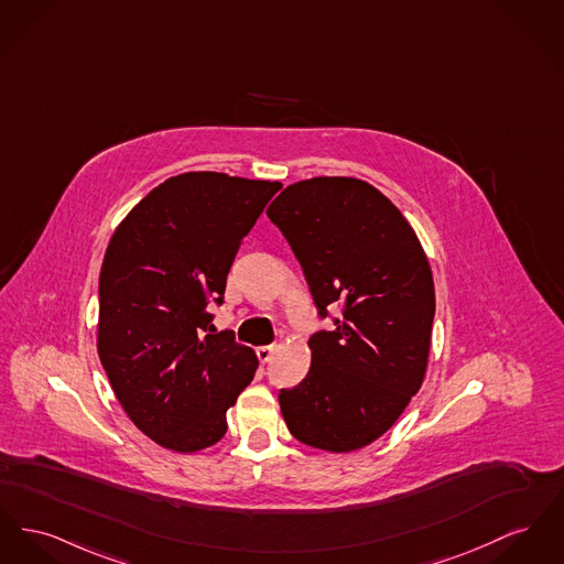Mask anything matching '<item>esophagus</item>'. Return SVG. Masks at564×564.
<instances>
[{
	"instance_id": "esophagus-1",
	"label": "esophagus",
	"mask_w": 564,
	"mask_h": 564,
	"mask_svg": "<svg viewBox=\"0 0 564 564\" xmlns=\"http://www.w3.org/2000/svg\"><path fill=\"white\" fill-rule=\"evenodd\" d=\"M274 351H276V347H274V345H262V347H258V349H256V354H258V358H260V362H262V365L272 360Z\"/></svg>"
}]
</instances>
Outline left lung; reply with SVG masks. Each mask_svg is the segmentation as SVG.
I'll return each mask as SVG.
<instances>
[{"mask_svg":"<svg viewBox=\"0 0 564 564\" xmlns=\"http://www.w3.org/2000/svg\"><path fill=\"white\" fill-rule=\"evenodd\" d=\"M265 215L296 253L319 315L343 304L334 330L308 338V375L281 390L283 420L304 445L366 447L426 375L434 283L422 242L390 199L351 176L299 181Z\"/></svg>","mask_w":564,"mask_h":564,"instance_id":"obj_1","label":"left lung"}]
</instances>
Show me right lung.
I'll use <instances>...</instances> for the list:
<instances>
[{
  "label": "right lung",
  "instance_id": "obj_1",
  "mask_svg": "<svg viewBox=\"0 0 564 564\" xmlns=\"http://www.w3.org/2000/svg\"><path fill=\"white\" fill-rule=\"evenodd\" d=\"M276 181L185 172L140 199L112 234L100 272L98 354L123 411L158 445L192 454L228 431L226 413L258 356L213 332L242 236Z\"/></svg>",
  "mask_w": 564,
  "mask_h": 564
}]
</instances>
